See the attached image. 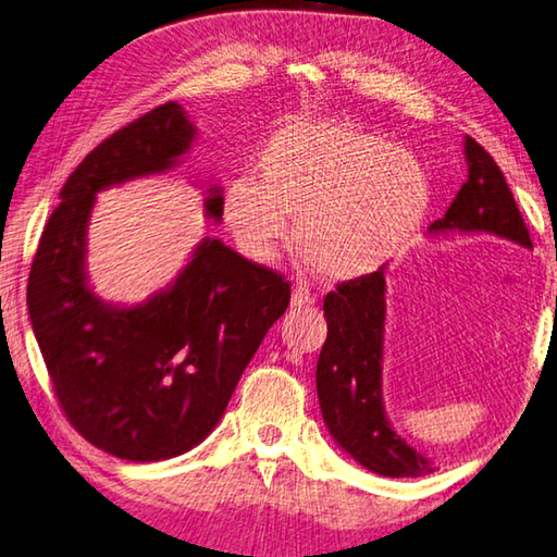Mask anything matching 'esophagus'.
I'll use <instances>...</instances> for the list:
<instances>
[{"label":"esophagus","instance_id":"esophagus-1","mask_svg":"<svg viewBox=\"0 0 557 557\" xmlns=\"http://www.w3.org/2000/svg\"><path fill=\"white\" fill-rule=\"evenodd\" d=\"M312 306H314V296H312L308 288H302V286L293 288V293H290V308L302 310V308H312Z\"/></svg>","mask_w":557,"mask_h":557}]
</instances>
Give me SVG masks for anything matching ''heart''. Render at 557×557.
Instances as JSON below:
<instances>
[{
  "mask_svg": "<svg viewBox=\"0 0 557 557\" xmlns=\"http://www.w3.org/2000/svg\"><path fill=\"white\" fill-rule=\"evenodd\" d=\"M255 176L223 191L237 247L269 264L296 220L302 259L330 281H361L422 233L434 184L419 157L349 121H298L264 143Z\"/></svg>",
  "mask_w": 557,
  "mask_h": 557,
  "instance_id": "heart-1",
  "label": "heart"
}]
</instances>
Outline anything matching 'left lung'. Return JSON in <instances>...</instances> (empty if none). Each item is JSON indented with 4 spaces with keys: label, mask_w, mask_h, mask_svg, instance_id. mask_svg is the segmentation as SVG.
Returning <instances> with one entry per match:
<instances>
[{
    "label": "left lung",
    "mask_w": 557,
    "mask_h": 557,
    "mask_svg": "<svg viewBox=\"0 0 557 557\" xmlns=\"http://www.w3.org/2000/svg\"><path fill=\"white\" fill-rule=\"evenodd\" d=\"M468 180L429 235L482 233L533 249L505 174L473 138L463 140ZM385 267L339 283L324 298L327 342L318 359V397L330 434L356 463L385 478H419L434 466L395 432L383 405Z\"/></svg>",
    "instance_id": "left-lung-1"
}]
</instances>
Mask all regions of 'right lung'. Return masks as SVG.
Returning a JSON list of instances; mask_svg holds the SVG:
<instances>
[{"mask_svg":"<svg viewBox=\"0 0 557 557\" xmlns=\"http://www.w3.org/2000/svg\"><path fill=\"white\" fill-rule=\"evenodd\" d=\"M196 135L170 101L94 148L62 186L28 276L30 327L67 419L97 448L135 463L182 456L213 432L290 300L281 274L215 237L138 306L101 300L89 286L97 194L174 170ZM203 213L223 220V186L206 188Z\"/></svg>","mask_w":557,"mask_h":557,"instance_id":"obj_1","label":"right lung"}]
</instances>
